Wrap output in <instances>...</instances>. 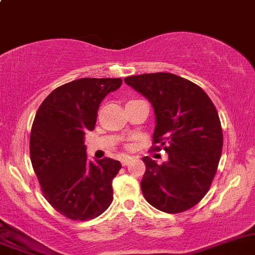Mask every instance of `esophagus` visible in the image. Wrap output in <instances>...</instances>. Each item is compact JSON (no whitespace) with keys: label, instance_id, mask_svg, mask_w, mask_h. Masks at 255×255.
<instances>
[{"label":"esophagus","instance_id":"1","mask_svg":"<svg viewBox=\"0 0 255 255\" xmlns=\"http://www.w3.org/2000/svg\"><path fill=\"white\" fill-rule=\"evenodd\" d=\"M131 160H132L131 157H129V156H128V157H123V159H121V164H123L124 166L129 165L130 162H131Z\"/></svg>","mask_w":255,"mask_h":255}]
</instances>
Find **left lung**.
Returning <instances> with one entry per match:
<instances>
[{
    "label": "left lung",
    "mask_w": 255,
    "mask_h": 255,
    "mask_svg": "<svg viewBox=\"0 0 255 255\" xmlns=\"http://www.w3.org/2000/svg\"><path fill=\"white\" fill-rule=\"evenodd\" d=\"M124 81L151 103L156 120L151 150L164 149L169 155L160 165L142 157L144 198L161 212L189 210L210 189L222 155L223 130L214 104L202 87L169 72Z\"/></svg>",
    "instance_id": "1"
}]
</instances>
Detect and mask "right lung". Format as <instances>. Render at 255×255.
Instances as JSON below:
<instances>
[{
    "instance_id": "add662e5",
    "label": "right lung",
    "mask_w": 255,
    "mask_h": 255,
    "mask_svg": "<svg viewBox=\"0 0 255 255\" xmlns=\"http://www.w3.org/2000/svg\"><path fill=\"white\" fill-rule=\"evenodd\" d=\"M121 79L74 80L55 89L38 108L31 128L30 157L43 196L71 220H90L113 202L118 160H86L85 132L95 129L103 99L121 86Z\"/></svg>"
}]
</instances>
